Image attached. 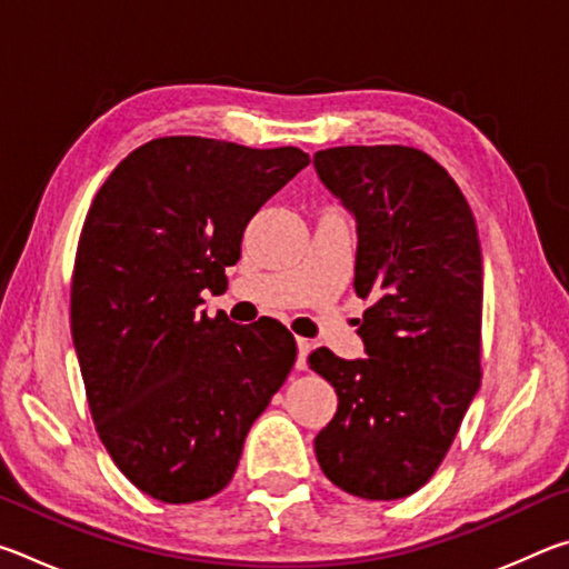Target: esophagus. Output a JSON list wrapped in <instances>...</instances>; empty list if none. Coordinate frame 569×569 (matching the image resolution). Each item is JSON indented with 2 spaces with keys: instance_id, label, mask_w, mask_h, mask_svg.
Masks as SVG:
<instances>
[{
  "instance_id": "34e87169",
  "label": "esophagus",
  "mask_w": 569,
  "mask_h": 569,
  "mask_svg": "<svg viewBox=\"0 0 569 569\" xmlns=\"http://www.w3.org/2000/svg\"><path fill=\"white\" fill-rule=\"evenodd\" d=\"M296 346H298V359H296V369H306V359L308 353H311L313 343L308 339H296Z\"/></svg>"
}]
</instances>
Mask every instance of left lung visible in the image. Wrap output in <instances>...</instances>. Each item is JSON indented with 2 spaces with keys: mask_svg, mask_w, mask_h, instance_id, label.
Returning a JSON list of instances; mask_svg holds the SVG:
<instances>
[{
  "mask_svg": "<svg viewBox=\"0 0 569 569\" xmlns=\"http://www.w3.org/2000/svg\"><path fill=\"white\" fill-rule=\"evenodd\" d=\"M319 180L356 220L353 288L371 298L363 359L316 349L308 363L339 397L316 459L361 499H401L435 475L479 391L481 248L467 198L427 152L329 148Z\"/></svg>",
  "mask_w": 569,
  "mask_h": 569,
  "instance_id": "obj_1",
  "label": "left lung"
}]
</instances>
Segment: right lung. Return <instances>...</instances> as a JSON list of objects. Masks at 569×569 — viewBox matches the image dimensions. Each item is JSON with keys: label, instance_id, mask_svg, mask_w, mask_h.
<instances>
[{"label": "right lung", "instance_id": "add662e5", "mask_svg": "<svg viewBox=\"0 0 569 569\" xmlns=\"http://www.w3.org/2000/svg\"><path fill=\"white\" fill-rule=\"evenodd\" d=\"M298 148L158 138L94 196L72 273V341L104 449L168 505L218 495L296 361L293 333L200 311L248 220L308 166Z\"/></svg>", "mask_w": 569, "mask_h": 569}]
</instances>
